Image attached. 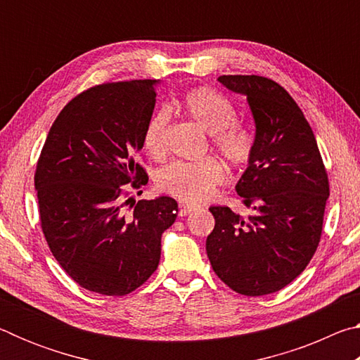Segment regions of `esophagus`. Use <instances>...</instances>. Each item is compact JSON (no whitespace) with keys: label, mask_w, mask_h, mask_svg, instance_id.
Wrapping results in <instances>:
<instances>
[{"label":"esophagus","mask_w":360,"mask_h":360,"mask_svg":"<svg viewBox=\"0 0 360 360\" xmlns=\"http://www.w3.org/2000/svg\"><path fill=\"white\" fill-rule=\"evenodd\" d=\"M195 210H197V206H195V205L186 203V202H181V203H179V214H181V216L191 214V212L195 211Z\"/></svg>","instance_id":"esophagus-1"}]
</instances>
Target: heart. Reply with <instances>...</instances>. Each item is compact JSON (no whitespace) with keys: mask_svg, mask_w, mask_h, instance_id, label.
<instances>
[{"mask_svg":"<svg viewBox=\"0 0 360 360\" xmlns=\"http://www.w3.org/2000/svg\"><path fill=\"white\" fill-rule=\"evenodd\" d=\"M179 108L195 124L211 133V143L225 162L233 169H245L252 162L255 152L254 133L236 124V111L231 103L216 90L197 87L187 92L179 101ZM167 112H157L149 120L144 131V149L160 160L165 157ZM225 179L221 163L206 157L198 162H176L158 174L160 191L186 203H202L208 200L217 186Z\"/></svg>","mask_w":360,"mask_h":360,"instance_id":"heart-1","label":"heart"}]
</instances>
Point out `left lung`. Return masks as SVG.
I'll return each instance as SVG.
<instances>
[{
    "label": "left lung",
    "mask_w": 360,
    "mask_h": 360,
    "mask_svg": "<svg viewBox=\"0 0 360 360\" xmlns=\"http://www.w3.org/2000/svg\"><path fill=\"white\" fill-rule=\"evenodd\" d=\"M217 81L248 98L255 152L236 184L249 212L211 206L216 224L206 252L230 289L248 297L273 294L294 281L318 249L327 172L311 127L281 85L254 75Z\"/></svg>",
    "instance_id": "8db88e82"
}]
</instances>
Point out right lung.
<instances>
[{"label":"right lung","instance_id":"obj_1","mask_svg":"<svg viewBox=\"0 0 360 360\" xmlns=\"http://www.w3.org/2000/svg\"><path fill=\"white\" fill-rule=\"evenodd\" d=\"M155 85L108 82L75 96L36 165L41 229L53 257L81 288L101 295H127L148 281L160 262L162 233L178 216L172 197L135 202L122 188L148 181L136 157Z\"/></svg>","mask_w":360,"mask_h":360}]
</instances>
